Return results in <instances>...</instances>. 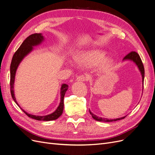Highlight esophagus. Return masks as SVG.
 <instances>
[{"instance_id":"1","label":"esophagus","mask_w":155,"mask_h":155,"mask_svg":"<svg viewBox=\"0 0 155 155\" xmlns=\"http://www.w3.org/2000/svg\"><path fill=\"white\" fill-rule=\"evenodd\" d=\"M78 81H86L88 80V76H87V75L82 74V75H81V76H78Z\"/></svg>"}]
</instances>
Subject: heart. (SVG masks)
Masks as SVG:
<instances>
[{
    "label": "heart",
    "instance_id": "1",
    "mask_svg": "<svg viewBox=\"0 0 155 155\" xmlns=\"http://www.w3.org/2000/svg\"><path fill=\"white\" fill-rule=\"evenodd\" d=\"M106 58L105 52L101 50H91L84 51L78 55L75 59L76 63L80 65L87 67H92L97 66L103 62L102 67L104 68H109L112 64L111 61L105 60Z\"/></svg>",
    "mask_w": 155,
    "mask_h": 155
}]
</instances>
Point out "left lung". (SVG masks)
I'll use <instances>...</instances> for the list:
<instances>
[{"instance_id": "1", "label": "left lung", "mask_w": 155, "mask_h": 155, "mask_svg": "<svg viewBox=\"0 0 155 155\" xmlns=\"http://www.w3.org/2000/svg\"><path fill=\"white\" fill-rule=\"evenodd\" d=\"M125 59H128V60H131V61H133L137 64V65L138 66L140 72L142 74V82L143 83L144 81V75H145V70H144V67H143V64L142 63V59L140 58V55H138V54L137 52H136V51H130V53H129L127 55H126L124 58V60ZM90 112V114H91V116H92V118L97 120V121H107V122H109V121H115L117 120H120L121 119H124L125 118L126 116L124 117H122V118H116V119H112V120H109L107 118H100V117H98L96 115L94 114L91 111Z\"/></svg>"}]
</instances>
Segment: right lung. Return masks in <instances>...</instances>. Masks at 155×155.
Returning a JSON list of instances; mask_svg holds the SVG:
<instances>
[{
  "label": "right lung",
  "mask_w": 155,
  "mask_h": 155,
  "mask_svg": "<svg viewBox=\"0 0 155 155\" xmlns=\"http://www.w3.org/2000/svg\"><path fill=\"white\" fill-rule=\"evenodd\" d=\"M43 40L44 38L43 36L42 35V34H34L30 35L23 41V43L21 44L20 47L17 49V50L15 51L13 56L10 65V91L13 100L17 105L18 104L15 100L13 90L14 81H15V76L17 68L18 66V64H19V63L22 60V59L32 50L33 46L40 44ZM68 87V85H67V84H63L62 85L61 88V102L59 104V105L57 108V109H56L55 111L53 113H51L49 115L43 116H35L27 113V112H25L24 110H22V109H21L28 116L30 117V118L37 120L51 121L58 119L63 113L64 108V96L65 94V92L67 91Z\"/></svg>",
  "instance_id": "add662e5"
}]
</instances>
